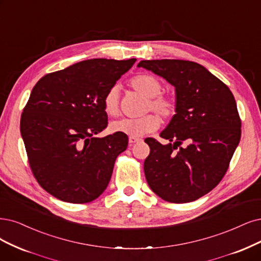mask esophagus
Instances as JSON below:
<instances>
[{"instance_id":"34e87169","label":"esophagus","mask_w":261,"mask_h":261,"mask_svg":"<svg viewBox=\"0 0 261 261\" xmlns=\"http://www.w3.org/2000/svg\"><path fill=\"white\" fill-rule=\"evenodd\" d=\"M141 141H142V140L139 139V138H133V137H130V138H129V144H130V146H132L133 144H136V143L141 142Z\"/></svg>"}]
</instances>
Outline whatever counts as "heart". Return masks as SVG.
<instances>
[{
	"label": "heart",
	"instance_id": "heart-1",
	"mask_svg": "<svg viewBox=\"0 0 261 261\" xmlns=\"http://www.w3.org/2000/svg\"><path fill=\"white\" fill-rule=\"evenodd\" d=\"M130 86L134 90L145 95L147 99L145 111H153L165 120H171L178 112L177 101L171 95L160 94L162 84L155 76L140 74L130 81ZM103 108L109 116H117L119 113V93L117 86H113L103 98ZM160 125V118L154 113H149L140 118H121L110 124V129L116 133L138 138L156 131Z\"/></svg>",
	"mask_w": 261,
	"mask_h": 261
}]
</instances>
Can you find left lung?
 <instances>
[{"label": "left lung", "mask_w": 261, "mask_h": 261, "mask_svg": "<svg viewBox=\"0 0 261 261\" xmlns=\"http://www.w3.org/2000/svg\"><path fill=\"white\" fill-rule=\"evenodd\" d=\"M139 66L175 87L178 112L160 137L147 138L144 172L150 189L171 203L206 195L223 179L241 139V118L228 86L199 63L143 60Z\"/></svg>", "instance_id": "obj_1"}]
</instances>
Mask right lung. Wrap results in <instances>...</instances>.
Returning a JSON list of instances; mask_svg holds the SVG:
<instances>
[{
	"instance_id": "add662e5",
	"label": "right lung",
	"mask_w": 261,
	"mask_h": 261,
	"mask_svg": "<svg viewBox=\"0 0 261 261\" xmlns=\"http://www.w3.org/2000/svg\"><path fill=\"white\" fill-rule=\"evenodd\" d=\"M137 59H91L46 74L33 87L20 119L31 171L48 194L88 203L108 187L128 136L108 127L103 98Z\"/></svg>"
}]
</instances>
